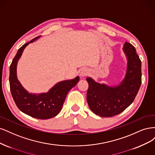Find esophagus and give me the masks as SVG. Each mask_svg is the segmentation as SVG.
I'll list each match as a JSON object with an SVG mask.
<instances>
[{
	"label": "esophagus",
	"instance_id": "1",
	"mask_svg": "<svg viewBox=\"0 0 155 155\" xmlns=\"http://www.w3.org/2000/svg\"><path fill=\"white\" fill-rule=\"evenodd\" d=\"M81 77H82V78H84V77H86V76H87L88 74H89V72H88V71L87 70V69H82V71L81 72Z\"/></svg>",
	"mask_w": 155,
	"mask_h": 155
}]
</instances>
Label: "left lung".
I'll use <instances>...</instances> for the list:
<instances>
[{
	"instance_id": "obj_1",
	"label": "left lung",
	"mask_w": 155,
	"mask_h": 155,
	"mask_svg": "<svg viewBox=\"0 0 155 155\" xmlns=\"http://www.w3.org/2000/svg\"><path fill=\"white\" fill-rule=\"evenodd\" d=\"M123 49L127 58V72L122 82L116 87H109L95 82L91 78L87 101L91 110L97 115L111 117L124 111L134 101L142 84L141 61L136 49L126 42Z\"/></svg>"
}]
</instances>
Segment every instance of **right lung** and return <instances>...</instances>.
Listing matches in <instances>:
<instances>
[{"label": "right lung", "instance_id": "1", "mask_svg": "<svg viewBox=\"0 0 155 155\" xmlns=\"http://www.w3.org/2000/svg\"><path fill=\"white\" fill-rule=\"evenodd\" d=\"M40 37L32 39L18 49L9 68V81L12 95L20 110L33 118L48 119L55 117L61 111L68 93L76 86L80 78L77 77L73 80L60 82L48 93L38 95L28 93L25 90L17 78V64L24 49Z\"/></svg>", "mask_w": 155, "mask_h": 155}]
</instances>
